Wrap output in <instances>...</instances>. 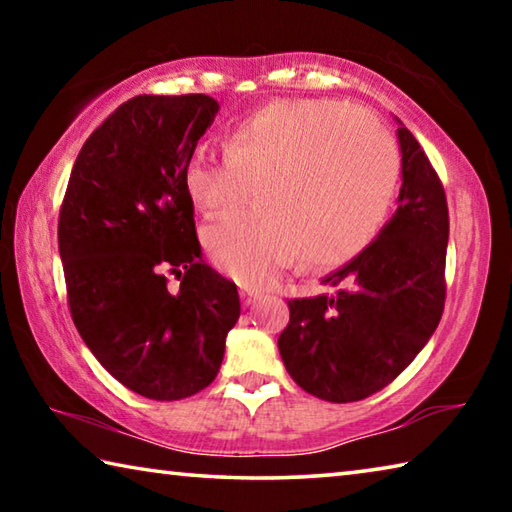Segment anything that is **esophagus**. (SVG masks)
Here are the masks:
<instances>
[{
    "instance_id": "obj_1",
    "label": "esophagus",
    "mask_w": 512,
    "mask_h": 512,
    "mask_svg": "<svg viewBox=\"0 0 512 512\" xmlns=\"http://www.w3.org/2000/svg\"><path fill=\"white\" fill-rule=\"evenodd\" d=\"M239 296H241V302H244L246 307H250V305H255V302L262 298V291H255V289H241L239 291Z\"/></svg>"
}]
</instances>
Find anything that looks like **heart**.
<instances>
[{"label":"heart","mask_w":512,"mask_h":512,"mask_svg":"<svg viewBox=\"0 0 512 512\" xmlns=\"http://www.w3.org/2000/svg\"><path fill=\"white\" fill-rule=\"evenodd\" d=\"M400 160L366 112L339 101H277L232 128L225 149L201 144L185 164V189L207 214L255 187L259 212H230L201 232L207 257L244 287L300 255L339 266L366 248L391 210Z\"/></svg>","instance_id":"obj_1"}]
</instances>
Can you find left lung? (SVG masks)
I'll list each match as a JSON object with an SVG mask.
<instances>
[{
	"label": "left lung",
	"mask_w": 512,
	"mask_h": 512,
	"mask_svg": "<svg viewBox=\"0 0 512 512\" xmlns=\"http://www.w3.org/2000/svg\"><path fill=\"white\" fill-rule=\"evenodd\" d=\"M402 187L375 241L323 277L334 293L289 300L277 339L293 381L325 402H357L391 384L436 332L445 307V189L400 119Z\"/></svg>",
	"instance_id": "obj_1"
}]
</instances>
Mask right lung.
Here are the masks:
<instances>
[{"label": "right lung", "instance_id": "obj_1", "mask_svg": "<svg viewBox=\"0 0 512 512\" xmlns=\"http://www.w3.org/2000/svg\"><path fill=\"white\" fill-rule=\"evenodd\" d=\"M219 112L207 94H140L85 140L58 216L69 311L112 377L149 400L210 386L239 293L201 262L185 164ZM164 270L183 274L166 289Z\"/></svg>", "mask_w": 512, "mask_h": 512}]
</instances>
